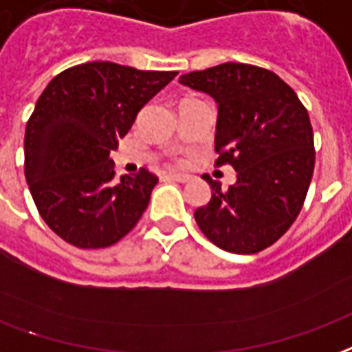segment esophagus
Here are the masks:
<instances>
[{
    "label": "esophagus",
    "mask_w": 352,
    "mask_h": 352,
    "mask_svg": "<svg viewBox=\"0 0 352 352\" xmlns=\"http://www.w3.org/2000/svg\"><path fill=\"white\" fill-rule=\"evenodd\" d=\"M169 179H173L177 183H188L192 177L188 173H179V171H169Z\"/></svg>",
    "instance_id": "obj_1"
}]
</instances>
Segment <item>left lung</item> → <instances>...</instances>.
<instances>
[{"mask_svg": "<svg viewBox=\"0 0 352 352\" xmlns=\"http://www.w3.org/2000/svg\"><path fill=\"white\" fill-rule=\"evenodd\" d=\"M179 83L218 104L216 166L231 164L235 184L210 179L212 196L194 218L210 242L231 254H257L291 228L314 175V130L298 96L261 67L223 63Z\"/></svg>", "mask_w": 352, "mask_h": 352, "instance_id": "1", "label": "left lung"}]
</instances>
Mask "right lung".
<instances>
[{"label":"right lung","mask_w":352,"mask_h":352,"mask_svg":"<svg viewBox=\"0 0 352 352\" xmlns=\"http://www.w3.org/2000/svg\"><path fill=\"white\" fill-rule=\"evenodd\" d=\"M177 72L93 61L63 70L25 124V181L48 228L78 248L121 241L147 209L158 177H116L110 158L138 113Z\"/></svg>","instance_id":"obj_1"}]
</instances>
